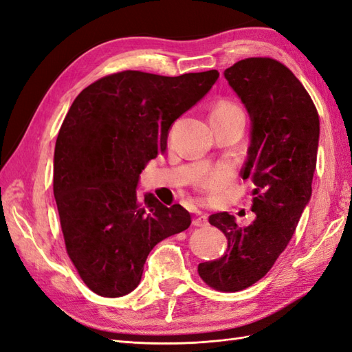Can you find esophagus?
<instances>
[{"instance_id":"esophagus-1","label":"esophagus","mask_w":352,"mask_h":352,"mask_svg":"<svg viewBox=\"0 0 352 352\" xmlns=\"http://www.w3.org/2000/svg\"><path fill=\"white\" fill-rule=\"evenodd\" d=\"M192 223H193V226H195V227H204V226H207V223H208V221H207V214H206V213H201V212H198L195 218H193Z\"/></svg>"}]
</instances>
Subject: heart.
Here are the masks:
<instances>
[{"label":"heart","instance_id":"obj_1","mask_svg":"<svg viewBox=\"0 0 352 352\" xmlns=\"http://www.w3.org/2000/svg\"><path fill=\"white\" fill-rule=\"evenodd\" d=\"M234 113H242V110L239 109L237 104L231 101H219L212 110V115H234ZM226 178H227V172L223 169L207 172V174L199 177L195 182V188L199 192L213 190L216 188H219V186L226 182Z\"/></svg>","mask_w":352,"mask_h":352}]
</instances>
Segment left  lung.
I'll list each match as a JSON object with an SVG mask.
<instances>
[{
  "label": "left lung",
  "instance_id": "obj_1",
  "mask_svg": "<svg viewBox=\"0 0 352 352\" xmlns=\"http://www.w3.org/2000/svg\"><path fill=\"white\" fill-rule=\"evenodd\" d=\"M223 76L252 122L241 175L254 183L256 219L242 227L228 212L208 216L228 246L221 258L199 263L198 274L214 290L239 292L263 278L295 233L311 197L319 115L301 81L275 58H243Z\"/></svg>",
  "mask_w": 352,
  "mask_h": 352
}]
</instances>
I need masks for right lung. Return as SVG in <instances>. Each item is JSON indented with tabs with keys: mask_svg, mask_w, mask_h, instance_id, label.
Returning <instances> with one entry per match:
<instances>
[{
	"mask_svg": "<svg viewBox=\"0 0 352 352\" xmlns=\"http://www.w3.org/2000/svg\"><path fill=\"white\" fill-rule=\"evenodd\" d=\"M219 72L164 77L122 71L80 92L54 149L56 204L66 252L96 295L118 298L140 283L163 239L190 226L180 204L139 199V174L166 149L170 125L210 91Z\"/></svg>",
	"mask_w": 352,
	"mask_h": 352,
	"instance_id": "add662e5",
	"label": "right lung"
}]
</instances>
